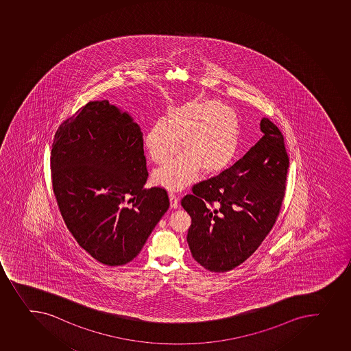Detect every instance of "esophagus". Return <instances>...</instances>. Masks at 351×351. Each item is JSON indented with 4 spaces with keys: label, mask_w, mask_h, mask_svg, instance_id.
<instances>
[{
    "label": "esophagus",
    "mask_w": 351,
    "mask_h": 351,
    "mask_svg": "<svg viewBox=\"0 0 351 351\" xmlns=\"http://www.w3.org/2000/svg\"><path fill=\"white\" fill-rule=\"evenodd\" d=\"M169 198H170V205L172 208H178V198L174 194H169Z\"/></svg>",
    "instance_id": "obj_1"
}]
</instances>
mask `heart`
Returning a JSON list of instances; mask_svg holds the SVG:
<instances>
[{"label": "heart", "mask_w": 351, "mask_h": 351, "mask_svg": "<svg viewBox=\"0 0 351 351\" xmlns=\"http://www.w3.org/2000/svg\"><path fill=\"white\" fill-rule=\"evenodd\" d=\"M157 169L153 182L169 191L189 187L202 173L215 177L232 167L243 143L239 115L219 100L191 101L171 109L167 122L155 123L145 136V146Z\"/></svg>", "instance_id": "obj_1"}]
</instances>
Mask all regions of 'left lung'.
<instances>
[{"label": "left lung", "instance_id": "left-lung-1", "mask_svg": "<svg viewBox=\"0 0 351 351\" xmlns=\"http://www.w3.org/2000/svg\"><path fill=\"white\" fill-rule=\"evenodd\" d=\"M263 136L232 167L195 184L181 205L191 217L187 242L199 265L226 272L249 259L275 225L289 169L284 136L269 119Z\"/></svg>", "mask_w": 351, "mask_h": 351}]
</instances>
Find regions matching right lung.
I'll list each match as a JSON object with an SVG mask.
<instances>
[{"instance_id": "obj_1", "label": "right lung", "mask_w": 351, "mask_h": 351, "mask_svg": "<svg viewBox=\"0 0 351 351\" xmlns=\"http://www.w3.org/2000/svg\"><path fill=\"white\" fill-rule=\"evenodd\" d=\"M51 171L67 228L102 265L132 261L170 206L165 189L143 188L140 126L108 100L88 102L59 126Z\"/></svg>"}]
</instances>
